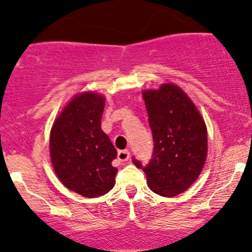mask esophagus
Listing matches in <instances>:
<instances>
[{"label":"esophagus","instance_id":"34e87169","mask_svg":"<svg viewBox=\"0 0 252 252\" xmlns=\"http://www.w3.org/2000/svg\"><path fill=\"white\" fill-rule=\"evenodd\" d=\"M130 158V153L129 150H119L118 152V159L121 161H126Z\"/></svg>","mask_w":252,"mask_h":252}]
</instances>
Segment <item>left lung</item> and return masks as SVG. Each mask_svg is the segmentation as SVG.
<instances>
[{"label": "left lung", "mask_w": 252, "mask_h": 252, "mask_svg": "<svg viewBox=\"0 0 252 252\" xmlns=\"http://www.w3.org/2000/svg\"><path fill=\"white\" fill-rule=\"evenodd\" d=\"M152 129L154 150L145 166L155 194L171 197L185 191L201 173L208 153L205 122L187 94L174 84L143 93Z\"/></svg>", "instance_id": "8db88e82"}]
</instances>
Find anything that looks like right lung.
<instances>
[{
  "label": "right lung",
  "instance_id": "obj_1",
  "mask_svg": "<svg viewBox=\"0 0 252 252\" xmlns=\"http://www.w3.org/2000/svg\"><path fill=\"white\" fill-rule=\"evenodd\" d=\"M104 98L92 92L77 95L53 124L51 159L64 187L86 197L107 194L118 169L112 165L117 149L100 128Z\"/></svg>",
  "mask_w": 252,
  "mask_h": 252
}]
</instances>
